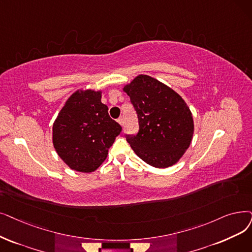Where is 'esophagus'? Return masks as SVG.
<instances>
[{
    "label": "esophagus",
    "instance_id": "34e87169",
    "mask_svg": "<svg viewBox=\"0 0 252 252\" xmlns=\"http://www.w3.org/2000/svg\"><path fill=\"white\" fill-rule=\"evenodd\" d=\"M117 123L120 125V126H124V118L123 117H119V118H117Z\"/></svg>",
    "mask_w": 252,
    "mask_h": 252
}]
</instances>
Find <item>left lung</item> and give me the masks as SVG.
Wrapping results in <instances>:
<instances>
[{
    "label": "left lung",
    "instance_id": "obj_1",
    "mask_svg": "<svg viewBox=\"0 0 252 252\" xmlns=\"http://www.w3.org/2000/svg\"><path fill=\"white\" fill-rule=\"evenodd\" d=\"M124 91L138 116L139 132L126 135L136 155L148 165L168 168L189 148L193 119L182 97L158 80L139 75Z\"/></svg>",
    "mask_w": 252,
    "mask_h": 252
}]
</instances>
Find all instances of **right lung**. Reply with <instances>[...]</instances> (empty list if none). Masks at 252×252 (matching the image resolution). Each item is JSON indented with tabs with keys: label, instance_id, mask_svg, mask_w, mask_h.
Instances as JSON below:
<instances>
[{
	"label": "right lung",
	"instance_id": "obj_1",
	"mask_svg": "<svg viewBox=\"0 0 252 252\" xmlns=\"http://www.w3.org/2000/svg\"><path fill=\"white\" fill-rule=\"evenodd\" d=\"M122 126L108 114L101 92L77 91L65 102L52 127L60 158L75 171L90 173L106 159Z\"/></svg>",
	"mask_w": 252,
	"mask_h": 252
}]
</instances>
